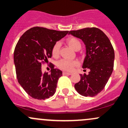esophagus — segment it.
I'll return each instance as SVG.
<instances>
[{
    "label": "esophagus",
    "instance_id": "obj_1",
    "mask_svg": "<svg viewBox=\"0 0 128 128\" xmlns=\"http://www.w3.org/2000/svg\"><path fill=\"white\" fill-rule=\"evenodd\" d=\"M63 75H71L72 73L71 72H62Z\"/></svg>",
    "mask_w": 128,
    "mask_h": 128
}]
</instances>
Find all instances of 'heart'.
<instances>
[{
	"instance_id": "heart-1",
	"label": "heart",
	"mask_w": 128,
	"mask_h": 128,
	"mask_svg": "<svg viewBox=\"0 0 128 128\" xmlns=\"http://www.w3.org/2000/svg\"><path fill=\"white\" fill-rule=\"evenodd\" d=\"M67 44L68 46L75 51L79 50L81 48L82 45L80 40L75 37H69L66 40ZM60 44L59 42L56 43L52 48V54L54 57H58L60 53ZM78 64V62L76 60H69L66 59H62L58 62V66L61 69L67 71L72 70V68Z\"/></svg>"
}]
</instances>
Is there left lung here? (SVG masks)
Here are the masks:
<instances>
[{
  "mask_svg": "<svg viewBox=\"0 0 128 128\" xmlns=\"http://www.w3.org/2000/svg\"><path fill=\"white\" fill-rule=\"evenodd\" d=\"M80 38L86 46V56L82 68L90 70L88 75H80L75 88L83 96L93 97L100 92L114 69L115 53L110 40L100 29L86 28L68 32Z\"/></svg>",
  "mask_w": 128,
  "mask_h": 128,
  "instance_id": "1",
  "label": "left lung"
}]
</instances>
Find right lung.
<instances>
[{"label": "right lung", "mask_w": 128, "mask_h": 128, "mask_svg": "<svg viewBox=\"0 0 128 128\" xmlns=\"http://www.w3.org/2000/svg\"><path fill=\"white\" fill-rule=\"evenodd\" d=\"M68 32L34 27L25 32L19 39L14 51L17 79L32 98L45 100L55 93L62 72L54 68L52 64L50 74H43L42 64L52 58L53 45Z\"/></svg>", "instance_id": "add662e5"}]
</instances>
